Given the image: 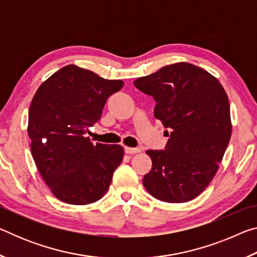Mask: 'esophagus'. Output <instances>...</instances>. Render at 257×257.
I'll return each mask as SVG.
<instances>
[{
    "instance_id": "esophagus-1",
    "label": "esophagus",
    "mask_w": 257,
    "mask_h": 257,
    "mask_svg": "<svg viewBox=\"0 0 257 257\" xmlns=\"http://www.w3.org/2000/svg\"><path fill=\"white\" fill-rule=\"evenodd\" d=\"M141 150L137 149V147H128V146H124V153L125 154H136L139 153Z\"/></svg>"
}]
</instances>
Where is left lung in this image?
Returning <instances> with one entry per match:
<instances>
[{"mask_svg": "<svg viewBox=\"0 0 257 257\" xmlns=\"http://www.w3.org/2000/svg\"><path fill=\"white\" fill-rule=\"evenodd\" d=\"M134 85L153 96L154 116L170 137L164 150L146 151L152 169L143 184L160 201H191L215 176L231 137L225 90L211 73L187 62L165 66Z\"/></svg>", "mask_w": 257, "mask_h": 257, "instance_id": "left-lung-1", "label": "left lung"}]
</instances>
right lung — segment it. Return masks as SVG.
I'll list each match as a JSON object with an SVG mask.
<instances>
[{
    "label": "right lung",
    "instance_id": "obj_1",
    "mask_svg": "<svg viewBox=\"0 0 257 257\" xmlns=\"http://www.w3.org/2000/svg\"><path fill=\"white\" fill-rule=\"evenodd\" d=\"M93 71L66 66L37 89L28 114L32 154L60 201L86 205L101 199L123 159L120 145H93L87 132L101 119L106 99L122 88Z\"/></svg>",
    "mask_w": 257,
    "mask_h": 257
}]
</instances>
